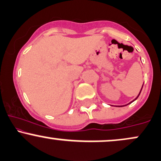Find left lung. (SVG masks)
Here are the masks:
<instances>
[{
	"mask_svg": "<svg viewBox=\"0 0 161 161\" xmlns=\"http://www.w3.org/2000/svg\"><path fill=\"white\" fill-rule=\"evenodd\" d=\"M143 85H144V83H143ZM142 88H143V86H142V88H141V90H140L139 93H138V96H137V97H136V98H135L134 100H132V101H131V102H129V104H125V105H121V106H116V107H118V108H121V107H124V106H126V105H128V104H131V103H132V102H133V101H136V99H137V98H138V96H139V95H140V93H141V92H142Z\"/></svg>",
	"mask_w": 161,
	"mask_h": 161,
	"instance_id": "obj_1",
	"label": "left lung"
}]
</instances>
